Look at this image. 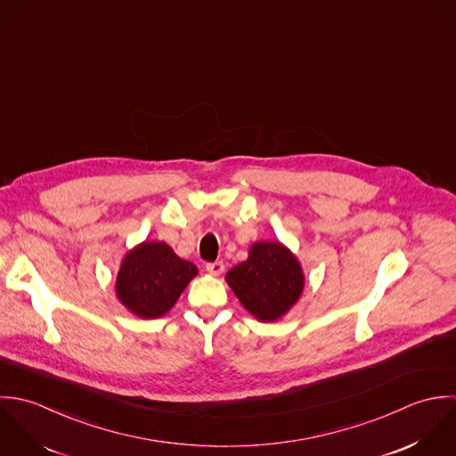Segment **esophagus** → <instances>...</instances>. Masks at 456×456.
Instances as JSON below:
<instances>
[{
  "label": "esophagus",
  "instance_id": "esophagus-1",
  "mask_svg": "<svg viewBox=\"0 0 456 456\" xmlns=\"http://www.w3.org/2000/svg\"><path fill=\"white\" fill-rule=\"evenodd\" d=\"M224 263L222 261H215V263H208L206 265V272L211 274H222L224 273Z\"/></svg>",
  "mask_w": 456,
  "mask_h": 456
}]
</instances>
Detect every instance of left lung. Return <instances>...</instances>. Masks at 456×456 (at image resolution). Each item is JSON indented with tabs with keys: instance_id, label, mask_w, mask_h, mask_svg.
<instances>
[{
	"instance_id": "left-lung-1",
	"label": "left lung",
	"mask_w": 456,
	"mask_h": 456,
	"mask_svg": "<svg viewBox=\"0 0 456 456\" xmlns=\"http://www.w3.org/2000/svg\"><path fill=\"white\" fill-rule=\"evenodd\" d=\"M227 283L241 305L261 321H276L299 297L303 273L296 257L280 243H256L245 263L234 266Z\"/></svg>"
}]
</instances>
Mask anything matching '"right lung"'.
<instances>
[{
    "label": "right lung",
    "instance_id": "obj_1",
    "mask_svg": "<svg viewBox=\"0 0 456 456\" xmlns=\"http://www.w3.org/2000/svg\"><path fill=\"white\" fill-rule=\"evenodd\" d=\"M197 268L162 241H146L126 254L116 280L121 303L142 319L169 312Z\"/></svg>",
    "mask_w": 456,
    "mask_h": 456
}]
</instances>
